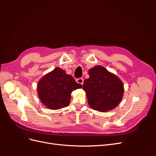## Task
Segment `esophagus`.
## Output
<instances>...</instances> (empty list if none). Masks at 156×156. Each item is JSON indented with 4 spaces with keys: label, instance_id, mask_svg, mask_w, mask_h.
Listing matches in <instances>:
<instances>
[{
    "label": "esophagus",
    "instance_id": "esophagus-1",
    "mask_svg": "<svg viewBox=\"0 0 156 156\" xmlns=\"http://www.w3.org/2000/svg\"><path fill=\"white\" fill-rule=\"evenodd\" d=\"M76 81H77V83L81 84H82V85H83V82H84V80H83V78H79V79H77L76 80Z\"/></svg>",
    "mask_w": 156,
    "mask_h": 156
}]
</instances>
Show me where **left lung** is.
Segmentation results:
<instances>
[{
    "mask_svg": "<svg viewBox=\"0 0 156 156\" xmlns=\"http://www.w3.org/2000/svg\"><path fill=\"white\" fill-rule=\"evenodd\" d=\"M88 74L90 77L84 80L83 88L89 106L104 112L119 105L124 92L120 78L100 65L90 69Z\"/></svg>",
    "mask_w": 156,
    "mask_h": 156,
    "instance_id": "obj_1",
    "label": "left lung"
}]
</instances>
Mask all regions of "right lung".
<instances>
[{
    "label": "right lung",
    "mask_w": 156,
    "mask_h": 156,
    "mask_svg": "<svg viewBox=\"0 0 156 156\" xmlns=\"http://www.w3.org/2000/svg\"><path fill=\"white\" fill-rule=\"evenodd\" d=\"M82 88L70 75L57 67L39 80L37 92L41 102L50 109L57 110L69 105L71 93Z\"/></svg>",
    "instance_id": "right-lung-1"
}]
</instances>
